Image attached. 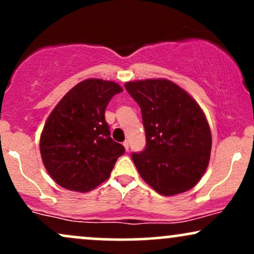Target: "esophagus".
Here are the masks:
<instances>
[{"mask_svg":"<svg viewBox=\"0 0 254 254\" xmlns=\"http://www.w3.org/2000/svg\"><path fill=\"white\" fill-rule=\"evenodd\" d=\"M123 145H124L125 150L129 151V142H127V141H124V142H123Z\"/></svg>","mask_w":254,"mask_h":254,"instance_id":"esophagus-1","label":"esophagus"}]
</instances>
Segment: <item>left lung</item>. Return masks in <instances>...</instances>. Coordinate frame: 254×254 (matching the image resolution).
<instances>
[{
	"label": "left lung",
	"instance_id": "8db88e82",
	"mask_svg": "<svg viewBox=\"0 0 254 254\" xmlns=\"http://www.w3.org/2000/svg\"><path fill=\"white\" fill-rule=\"evenodd\" d=\"M125 89L141 107L147 143L132 161L142 179L164 196L193 188L208 167L211 132L199 105L166 78L133 81Z\"/></svg>",
	"mask_w": 254,
	"mask_h": 254
}]
</instances>
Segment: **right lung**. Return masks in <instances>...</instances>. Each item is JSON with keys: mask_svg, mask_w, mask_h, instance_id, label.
<instances>
[{"mask_svg": "<svg viewBox=\"0 0 254 254\" xmlns=\"http://www.w3.org/2000/svg\"><path fill=\"white\" fill-rule=\"evenodd\" d=\"M122 87L88 78L62 98L49 116L40 136L46 171L64 189L88 192L110 177L125 148L111 138L105 110Z\"/></svg>", "mask_w": 254, "mask_h": 254, "instance_id": "add662e5", "label": "right lung"}]
</instances>
